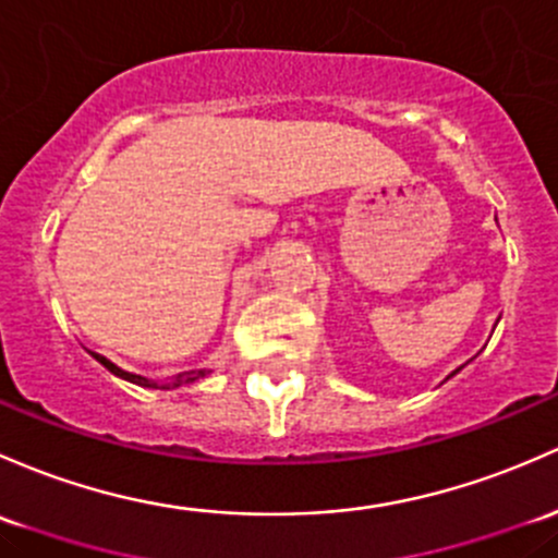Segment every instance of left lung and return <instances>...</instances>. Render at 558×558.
<instances>
[{"instance_id": "1", "label": "left lung", "mask_w": 558, "mask_h": 558, "mask_svg": "<svg viewBox=\"0 0 558 558\" xmlns=\"http://www.w3.org/2000/svg\"><path fill=\"white\" fill-rule=\"evenodd\" d=\"M462 368V366H460ZM460 368H454V372H451V374H457V372H460ZM451 374H449V377H451Z\"/></svg>"}]
</instances>
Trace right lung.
<instances>
[{
    "label": "right lung",
    "mask_w": 558,
    "mask_h": 558,
    "mask_svg": "<svg viewBox=\"0 0 558 558\" xmlns=\"http://www.w3.org/2000/svg\"><path fill=\"white\" fill-rule=\"evenodd\" d=\"M93 357H96L98 363H101V366H107L111 374H114V377H120V379H128V383H133V385H141V387H157V390H173V387H181V385H190V383H195V379H201V377H205V368H197V372H181V374H175V377H171L168 379V383H155V379H146V377H141V374H133V372H125V368H120L117 366V363H111L109 357H104V355H98V353H90Z\"/></svg>",
    "instance_id": "right-lung-1"
}]
</instances>
